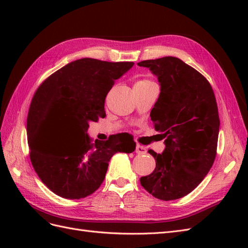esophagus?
<instances>
[{"label":"esophagus","instance_id":"1","mask_svg":"<svg viewBox=\"0 0 248 248\" xmlns=\"http://www.w3.org/2000/svg\"><path fill=\"white\" fill-rule=\"evenodd\" d=\"M136 152H137L138 154H146V153H147V148H146V147H144V146L137 145Z\"/></svg>","mask_w":248,"mask_h":248}]
</instances>
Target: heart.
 <instances>
[{
    "label": "heart",
    "mask_w": 248,
    "mask_h": 248,
    "mask_svg": "<svg viewBox=\"0 0 248 248\" xmlns=\"http://www.w3.org/2000/svg\"><path fill=\"white\" fill-rule=\"evenodd\" d=\"M152 82H153L152 80H150V79H148V78H142V79L137 81V84L134 85V86H145V85L152 84Z\"/></svg>",
    "instance_id": "b5f03b06"
}]
</instances>
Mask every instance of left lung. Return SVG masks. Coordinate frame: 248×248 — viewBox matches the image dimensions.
I'll return each instance as SVG.
<instances>
[{"label":"left lung","mask_w":248,"mask_h":248,"mask_svg":"<svg viewBox=\"0 0 248 248\" xmlns=\"http://www.w3.org/2000/svg\"><path fill=\"white\" fill-rule=\"evenodd\" d=\"M138 65L158 78L160 94L150 116L166 139L161 154L148 151L156 168L140 178V184L156 199L183 198L202 181L216 156L219 116L213 89L204 76L175 57Z\"/></svg>","instance_id":"8db88e82"}]
</instances>
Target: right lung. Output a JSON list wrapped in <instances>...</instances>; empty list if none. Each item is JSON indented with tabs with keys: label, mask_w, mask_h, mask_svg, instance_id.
<instances>
[{
	"label": "right lung",
	"mask_w": 248,
	"mask_h": 248,
	"mask_svg": "<svg viewBox=\"0 0 248 248\" xmlns=\"http://www.w3.org/2000/svg\"><path fill=\"white\" fill-rule=\"evenodd\" d=\"M133 64L79 59L52 73L37 89L27 119L30 159L41 181L57 196L70 200L90 196L103 182L111 156L136 150V142L124 133L95 142L87 136L89 123L106 117L104 100L115 80ZM55 113L78 125L83 138L70 149L47 154L39 141Z\"/></svg>",
	"instance_id": "obj_1"
}]
</instances>
